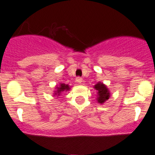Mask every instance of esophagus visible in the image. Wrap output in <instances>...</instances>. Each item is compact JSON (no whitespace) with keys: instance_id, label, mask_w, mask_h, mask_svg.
Masks as SVG:
<instances>
[{"instance_id":"1","label":"esophagus","mask_w":155,"mask_h":155,"mask_svg":"<svg viewBox=\"0 0 155 155\" xmlns=\"http://www.w3.org/2000/svg\"><path fill=\"white\" fill-rule=\"evenodd\" d=\"M76 82L77 83H78V84H81V82H82L81 78H80V77H78V78H76Z\"/></svg>"}]
</instances>
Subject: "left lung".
Wrapping results in <instances>:
<instances>
[{"label": "left lung", "mask_w": 155, "mask_h": 155, "mask_svg": "<svg viewBox=\"0 0 155 155\" xmlns=\"http://www.w3.org/2000/svg\"><path fill=\"white\" fill-rule=\"evenodd\" d=\"M94 88L97 91V102L99 104L105 103L110 97V91L105 84L102 82H98Z\"/></svg>", "instance_id": "obj_1"}]
</instances>
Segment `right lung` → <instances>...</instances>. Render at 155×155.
I'll return each instance as SVG.
<instances>
[{
  "instance_id": "right-lung-1",
  "label": "right lung",
  "mask_w": 155,
  "mask_h": 155,
  "mask_svg": "<svg viewBox=\"0 0 155 155\" xmlns=\"http://www.w3.org/2000/svg\"><path fill=\"white\" fill-rule=\"evenodd\" d=\"M71 89L70 87V85L68 84H64V83H60L59 85H56L55 91H54V93H53V96L59 97L61 96L62 93H64V91H68Z\"/></svg>"
}]
</instances>
